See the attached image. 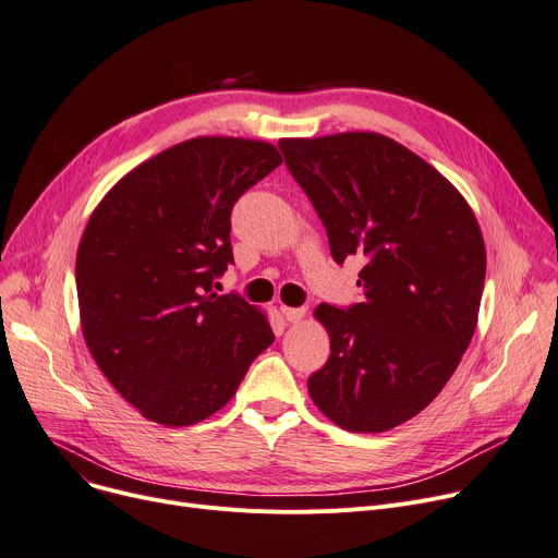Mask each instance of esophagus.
<instances>
[{
  "mask_svg": "<svg viewBox=\"0 0 558 558\" xmlns=\"http://www.w3.org/2000/svg\"><path fill=\"white\" fill-rule=\"evenodd\" d=\"M282 316L289 320V323H301L305 318V307H280Z\"/></svg>",
  "mask_w": 558,
  "mask_h": 558,
  "instance_id": "esophagus-1",
  "label": "esophagus"
}]
</instances>
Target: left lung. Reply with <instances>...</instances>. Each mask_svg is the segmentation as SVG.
<instances>
[{"instance_id": "8db88e82", "label": "left lung", "mask_w": 558, "mask_h": 558, "mask_svg": "<svg viewBox=\"0 0 558 558\" xmlns=\"http://www.w3.org/2000/svg\"><path fill=\"white\" fill-rule=\"evenodd\" d=\"M337 265L361 255V303L318 305L329 359L307 379L352 433L395 428L439 395L475 331L487 255L473 210L433 166L375 132L282 138Z\"/></svg>"}]
</instances>
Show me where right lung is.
Segmentation results:
<instances>
[{
    "label": "right lung",
    "instance_id": "right-lung-1",
    "mask_svg": "<svg viewBox=\"0 0 558 558\" xmlns=\"http://www.w3.org/2000/svg\"><path fill=\"white\" fill-rule=\"evenodd\" d=\"M280 163L263 141L191 138L125 174L89 217L76 257L83 333L143 417H210L274 343L265 314L213 282L233 265L235 202Z\"/></svg>",
    "mask_w": 558,
    "mask_h": 558
}]
</instances>
